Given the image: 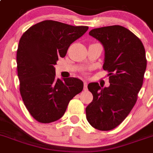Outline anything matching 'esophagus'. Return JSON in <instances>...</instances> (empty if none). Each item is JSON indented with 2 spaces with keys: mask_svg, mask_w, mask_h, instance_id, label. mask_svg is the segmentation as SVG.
Here are the masks:
<instances>
[{
  "mask_svg": "<svg viewBox=\"0 0 153 153\" xmlns=\"http://www.w3.org/2000/svg\"><path fill=\"white\" fill-rule=\"evenodd\" d=\"M88 90V83L86 81H84V91H87Z\"/></svg>",
  "mask_w": 153,
  "mask_h": 153,
  "instance_id": "1",
  "label": "esophagus"
}]
</instances>
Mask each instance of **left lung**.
<instances>
[{
    "mask_svg": "<svg viewBox=\"0 0 153 153\" xmlns=\"http://www.w3.org/2000/svg\"><path fill=\"white\" fill-rule=\"evenodd\" d=\"M89 35L103 45L102 68L109 72L110 85H88L94 98L86 108L87 120L96 129L110 131L123 122L137 100L146 68L145 48L139 38L121 25L94 28Z\"/></svg>",
    "mask_w": 153,
    "mask_h": 153,
    "instance_id": "8db88e82",
    "label": "left lung"
}]
</instances>
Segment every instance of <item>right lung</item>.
Returning <instances> with one entry per match:
<instances>
[{"mask_svg": "<svg viewBox=\"0 0 153 153\" xmlns=\"http://www.w3.org/2000/svg\"><path fill=\"white\" fill-rule=\"evenodd\" d=\"M88 29V26L44 20L21 37L16 53L19 91L26 109L38 122L59 119L69 101L83 90V82L78 78H56L54 65Z\"/></svg>", "mask_w": 153, "mask_h": 153, "instance_id": "obj_1", "label": "right lung"}]
</instances>
